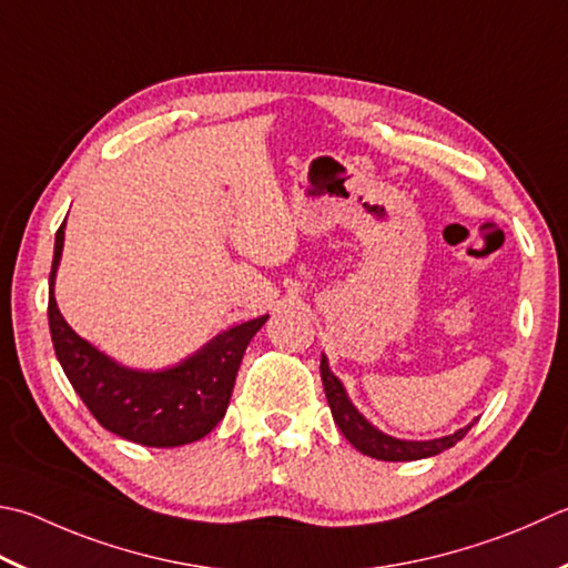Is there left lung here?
Returning a JSON list of instances; mask_svg holds the SVG:
<instances>
[{
    "label": "left lung",
    "instance_id": "1",
    "mask_svg": "<svg viewBox=\"0 0 568 568\" xmlns=\"http://www.w3.org/2000/svg\"><path fill=\"white\" fill-rule=\"evenodd\" d=\"M320 374H322V386H325L327 404L332 408V418H335V424L344 433V438H347L359 453L369 455V458L388 460V463L430 458V455H438L443 450L453 448L455 443L463 440L465 433L473 428V424H470V426H465L460 430H455L453 436L436 438V440H398V438H392V436H386V433L376 430L369 424V420H366L359 414V410L352 406V402L347 398V392H344V386L339 384L337 376L329 372L325 357H322V362H320Z\"/></svg>",
    "mask_w": 568,
    "mask_h": 568
}]
</instances>
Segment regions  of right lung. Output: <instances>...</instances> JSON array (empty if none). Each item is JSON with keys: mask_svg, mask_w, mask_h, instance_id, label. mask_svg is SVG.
<instances>
[{"mask_svg": "<svg viewBox=\"0 0 568 568\" xmlns=\"http://www.w3.org/2000/svg\"><path fill=\"white\" fill-rule=\"evenodd\" d=\"M61 251L63 224L55 231L49 275L51 342L71 386L98 424L150 448H174L204 438L224 418L243 352L268 315L221 332L202 352L172 369H125L78 337L55 307L53 277Z\"/></svg>", "mask_w": 568, "mask_h": 568, "instance_id": "right-lung-1", "label": "right lung"}]
</instances>
